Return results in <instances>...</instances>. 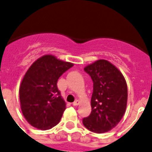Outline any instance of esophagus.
<instances>
[{
  "mask_svg": "<svg viewBox=\"0 0 152 152\" xmlns=\"http://www.w3.org/2000/svg\"><path fill=\"white\" fill-rule=\"evenodd\" d=\"M79 100H75V101L73 103V106H78V105H79Z\"/></svg>",
  "mask_w": 152,
  "mask_h": 152,
  "instance_id": "esophagus-1",
  "label": "esophagus"
}]
</instances>
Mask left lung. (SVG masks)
I'll return each mask as SVG.
<instances>
[{"label":"left lung","instance_id":"8db88e82","mask_svg":"<svg viewBox=\"0 0 152 152\" xmlns=\"http://www.w3.org/2000/svg\"><path fill=\"white\" fill-rule=\"evenodd\" d=\"M93 81L91 113L83 119L90 131L102 134L112 130L125 113L127 87L124 76L110 62L98 60L84 68Z\"/></svg>","mask_w":152,"mask_h":152}]
</instances>
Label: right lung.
<instances>
[{"instance_id": "right-lung-1", "label": "right lung", "mask_w": 152, "mask_h": 152, "mask_svg": "<svg viewBox=\"0 0 152 152\" xmlns=\"http://www.w3.org/2000/svg\"><path fill=\"white\" fill-rule=\"evenodd\" d=\"M73 66V64L47 55L30 66L21 83L19 99L22 114L31 125L49 130L58 124L66 103L57 82Z\"/></svg>"}]
</instances>
